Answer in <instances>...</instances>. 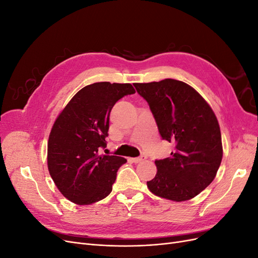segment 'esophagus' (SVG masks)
Instances as JSON below:
<instances>
[{
	"mask_svg": "<svg viewBox=\"0 0 258 258\" xmlns=\"http://www.w3.org/2000/svg\"><path fill=\"white\" fill-rule=\"evenodd\" d=\"M145 159H146V156L142 155V156H140V157L131 158V161H132V162H135V163H138V162H141V161H143V160H145Z\"/></svg>",
	"mask_w": 258,
	"mask_h": 258,
	"instance_id": "34e87169",
	"label": "esophagus"
}]
</instances>
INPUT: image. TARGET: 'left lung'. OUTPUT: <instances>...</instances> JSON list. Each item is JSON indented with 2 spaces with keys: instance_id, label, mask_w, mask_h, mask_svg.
Instances as JSON below:
<instances>
[{
  "instance_id": "obj_1",
  "label": "left lung",
  "mask_w": 258,
  "mask_h": 258,
  "mask_svg": "<svg viewBox=\"0 0 258 258\" xmlns=\"http://www.w3.org/2000/svg\"><path fill=\"white\" fill-rule=\"evenodd\" d=\"M143 97L163 140L175 144L171 157L155 160L157 173L147 187L176 202L196 197L212 183L223 158L220 124L199 93L172 79L134 84Z\"/></svg>"
}]
</instances>
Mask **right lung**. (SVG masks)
Masks as SVG:
<instances>
[{"label": "right lung", "mask_w": 258, "mask_h": 258, "mask_svg": "<svg viewBox=\"0 0 258 258\" xmlns=\"http://www.w3.org/2000/svg\"><path fill=\"white\" fill-rule=\"evenodd\" d=\"M136 90L131 84L95 83L70 100L51 128L47 145L49 174L63 196L76 205H91L112 191L117 170L127 160L99 155L106 146L114 104Z\"/></svg>", "instance_id": "right-lung-1"}]
</instances>
